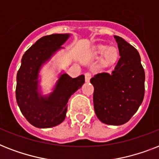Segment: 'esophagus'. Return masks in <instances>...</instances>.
Listing matches in <instances>:
<instances>
[{
  "label": "esophagus",
  "instance_id": "34e87169",
  "mask_svg": "<svg viewBox=\"0 0 159 159\" xmlns=\"http://www.w3.org/2000/svg\"><path fill=\"white\" fill-rule=\"evenodd\" d=\"M91 78H92V73L91 72H86L85 73V80H86V82H89Z\"/></svg>",
  "mask_w": 159,
  "mask_h": 159
}]
</instances>
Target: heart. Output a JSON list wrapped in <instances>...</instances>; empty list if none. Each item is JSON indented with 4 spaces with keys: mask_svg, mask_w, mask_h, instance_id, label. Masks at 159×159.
<instances>
[{
    "mask_svg": "<svg viewBox=\"0 0 159 159\" xmlns=\"http://www.w3.org/2000/svg\"><path fill=\"white\" fill-rule=\"evenodd\" d=\"M95 54L98 56L104 54L103 63L106 65L114 64L116 62L119 56L118 50L116 48L114 47L108 48L106 45H100L97 47L95 49Z\"/></svg>",
    "mask_w": 159,
    "mask_h": 159,
    "instance_id": "1",
    "label": "heart"
}]
</instances>
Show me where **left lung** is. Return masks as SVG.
Wrapping results in <instances>:
<instances>
[{"label":"left lung","mask_w":159,"mask_h":159,"mask_svg":"<svg viewBox=\"0 0 159 159\" xmlns=\"http://www.w3.org/2000/svg\"><path fill=\"white\" fill-rule=\"evenodd\" d=\"M120 58L111 73L101 72L90 82L94 87L95 113L102 123L120 125L131 119L144 97L145 73L139 53L115 35Z\"/></svg>","instance_id":"1"}]
</instances>
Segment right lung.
Instances as JSON below:
<instances>
[{"instance_id": "1", "label": "right lung", "mask_w": 159, "mask_h": 159, "mask_svg": "<svg viewBox=\"0 0 159 159\" xmlns=\"http://www.w3.org/2000/svg\"><path fill=\"white\" fill-rule=\"evenodd\" d=\"M68 34L43 36L26 51L16 76V97L21 113L37 128H51L64 120L67 102L85 82L84 75L72 78L61 74L53 92L43 97L39 93V73L43 63L62 48Z\"/></svg>"}]
</instances>
